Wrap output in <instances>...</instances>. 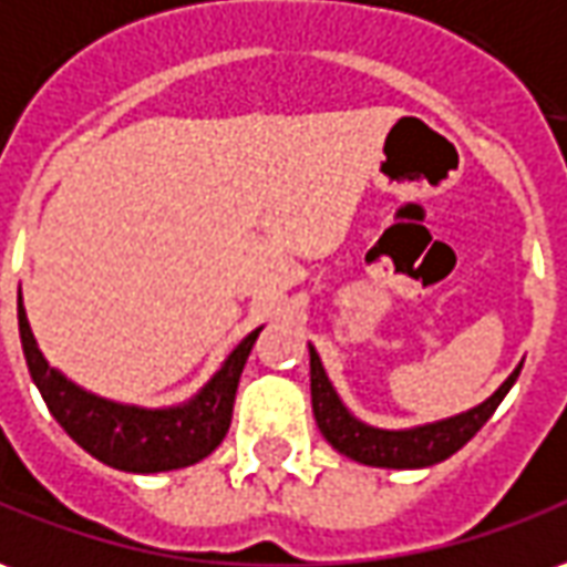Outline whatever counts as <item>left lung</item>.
Segmentation results:
<instances>
[{
  "instance_id": "1",
  "label": "left lung",
  "mask_w": 567,
  "mask_h": 567,
  "mask_svg": "<svg viewBox=\"0 0 567 567\" xmlns=\"http://www.w3.org/2000/svg\"><path fill=\"white\" fill-rule=\"evenodd\" d=\"M308 351H311V408H315V420H318L323 439L330 441L339 454L351 456L364 466H382V470H423V466H432V463H441L456 454L491 420V413L499 408V401L513 389L515 377L522 370V367H515L513 377L503 382L485 404L466 410L460 416L408 429V432H385V429H373V425L351 416L327 380L318 351L311 346Z\"/></svg>"
}]
</instances>
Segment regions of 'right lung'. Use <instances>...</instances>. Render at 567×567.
Returning <instances> with one entry per match:
<instances>
[{"label":"right lung","mask_w":567,"mask_h":567,"mask_svg":"<svg viewBox=\"0 0 567 567\" xmlns=\"http://www.w3.org/2000/svg\"><path fill=\"white\" fill-rule=\"evenodd\" d=\"M18 327H21V346L30 377L54 420L64 425V432L82 451L123 472L182 470L200 463L203 456L216 451L228 435L237 382L261 330L259 327L256 333L246 336L194 401L182 408L144 410L113 404L107 398L82 392L80 385H73L54 367H49L30 333L21 299H18Z\"/></svg>","instance_id":"add662e5"}]
</instances>
